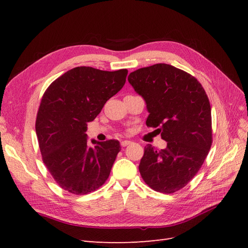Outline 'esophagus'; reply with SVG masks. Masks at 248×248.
Segmentation results:
<instances>
[{
    "label": "esophagus",
    "mask_w": 248,
    "mask_h": 248,
    "mask_svg": "<svg viewBox=\"0 0 248 248\" xmlns=\"http://www.w3.org/2000/svg\"><path fill=\"white\" fill-rule=\"evenodd\" d=\"M131 143H132V141H131V140H123V141H121V143H120V145L123 146V147H125V146L130 145Z\"/></svg>",
    "instance_id": "1"
}]
</instances>
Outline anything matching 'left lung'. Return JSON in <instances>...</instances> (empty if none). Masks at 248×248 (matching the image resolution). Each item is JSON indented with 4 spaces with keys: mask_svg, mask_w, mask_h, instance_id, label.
I'll return each mask as SVG.
<instances>
[{
    "mask_svg": "<svg viewBox=\"0 0 248 248\" xmlns=\"http://www.w3.org/2000/svg\"><path fill=\"white\" fill-rule=\"evenodd\" d=\"M129 83L146 102V124L167 141L145 147L139 170L156 192L175 193L196 175L212 145L211 107L196 78L171 65L155 64L130 73Z\"/></svg>",
    "mask_w": 248,
    "mask_h": 248,
    "instance_id": "obj_1",
    "label": "left lung"
}]
</instances>
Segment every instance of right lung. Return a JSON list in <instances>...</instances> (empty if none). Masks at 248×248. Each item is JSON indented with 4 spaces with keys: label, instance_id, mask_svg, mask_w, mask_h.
<instances>
[{
    "label": "right lung",
    "instance_id": "obj_1",
    "mask_svg": "<svg viewBox=\"0 0 248 248\" xmlns=\"http://www.w3.org/2000/svg\"><path fill=\"white\" fill-rule=\"evenodd\" d=\"M128 70L103 71L76 67L51 84L37 113L36 134L44 163L65 191L84 195L107 181L117 154L118 140L87 139V123L124 87Z\"/></svg>",
    "mask_w": 248,
    "mask_h": 248
}]
</instances>
